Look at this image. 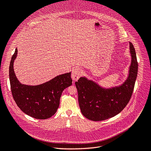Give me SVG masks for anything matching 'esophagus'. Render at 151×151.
Listing matches in <instances>:
<instances>
[{
	"label": "esophagus",
	"mask_w": 151,
	"mask_h": 151,
	"mask_svg": "<svg viewBox=\"0 0 151 151\" xmlns=\"http://www.w3.org/2000/svg\"><path fill=\"white\" fill-rule=\"evenodd\" d=\"M82 73V70L79 67H76L73 68L71 72V78L73 80H77L79 79Z\"/></svg>",
	"instance_id": "esophagus-1"
}]
</instances>
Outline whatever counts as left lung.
<instances>
[{
  "label": "left lung",
  "instance_id": "1",
  "mask_svg": "<svg viewBox=\"0 0 151 151\" xmlns=\"http://www.w3.org/2000/svg\"><path fill=\"white\" fill-rule=\"evenodd\" d=\"M129 50L132 63L129 75L121 86L106 89L85 77L75 82L81 112L88 119L102 121L110 119L121 112L129 102L138 70L135 49L131 42Z\"/></svg>",
  "mask_w": 151,
  "mask_h": 151
}]
</instances>
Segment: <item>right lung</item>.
Returning a JSON list of instances; mask_svg holds the SVG:
<instances>
[{
	"instance_id": "add662e5",
	"label": "right lung",
	"mask_w": 151,
	"mask_h": 151,
	"mask_svg": "<svg viewBox=\"0 0 151 151\" xmlns=\"http://www.w3.org/2000/svg\"><path fill=\"white\" fill-rule=\"evenodd\" d=\"M17 49L12 57L9 78L12 94L18 107L24 113L36 119H47L54 115L59 107L63 91L72 84L70 73L57 76L37 86L22 84L18 80L14 70Z\"/></svg>"
}]
</instances>
